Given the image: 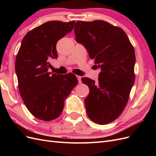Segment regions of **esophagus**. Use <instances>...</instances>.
Returning <instances> with one entry per match:
<instances>
[{
    "mask_svg": "<svg viewBox=\"0 0 156 156\" xmlns=\"http://www.w3.org/2000/svg\"><path fill=\"white\" fill-rule=\"evenodd\" d=\"M77 79H78L79 83H82V81H81V77L79 76V75H77Z\"/></svg>",
    "mask_w": 156,
    "mask_h": 156,
    "instance_id": "obj_1",
    "label": "esophagus"
}]
</instances>
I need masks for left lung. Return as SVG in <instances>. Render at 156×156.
<instances>
[{
    "label": "left lung",
    "instance_id": "1",
    "mask_svg": "<svg viewBox=\"0 0 156 156\" xmlns=\"http://www.w3.org/2000/svg\"><path fill=\"white\" fill-rule=\"evenodd\" d=\"M74 32L76 41L101 69L98 84L88 77L81 79L90 89L84 100L87 113L95 123L108 124L124 111L134 84V48L121 28L105 21H77Z\"/></svg>",
    "mask_w": 156,
    "mask_h": 156
}]
</instances>
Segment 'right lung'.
Listing matches in <instances>:
<instances>
[{"instance_id": "obj_1", "label": "right lung", "mask_w": 156, "mask_h": 156, "mask_svg": "<svg viewBox=\"0 0 156 156\" xmlns=\"http://www.w3.org/2000/svg\"><path fill=\"white\" fill-rule=\"evenodd\" d=\"M75 21H48L27 32L16 60L20 95L28 110L44 121L56 119L78 80L73 73L49 72V61L57 58V41L73 29Z\"/></svg>"}]
</instances>
